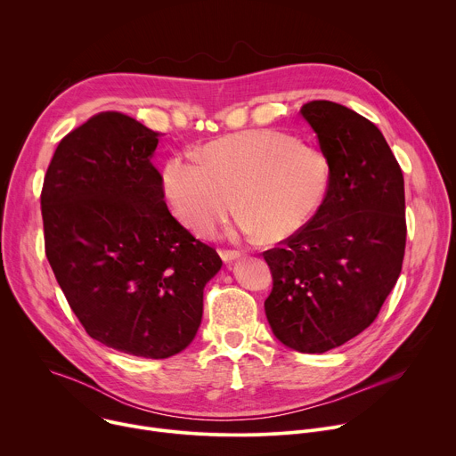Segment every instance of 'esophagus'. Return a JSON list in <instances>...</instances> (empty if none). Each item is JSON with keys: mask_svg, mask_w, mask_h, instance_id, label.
<instances>
[{"mask_svg": "<svg viewBox=\"0 0 456 456\" xmlns=\"http://www.w3.org/2000/svg\"><path fill=\"white\" fill-rule=\"evenodd\" d=\"M220 256L225 264H229V262H232V259L241 257V252L240 250H220Z\"/></svg>", "mask_w": 456, "mask_h": 456, "instance_id": "esophagus-1", "label": "esophagus"}]
</instances>
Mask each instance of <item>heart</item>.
I'll list each match as a JSON object with an SVG mask.
<instances>
[{"label": "heart", "instance_id": "obj_1", "mask_svg": "<svg viewBox=\"0 0 456 456\" xmlns=\"http://www.w3.org/2000/svg\"><path fill=\"white\" fill-rule=\"evenodd\" d=\"M329 183L327 153L274 129L222 137L204 146L200 160L178 155L164 169L169 202L200 236H213L234 206L241 232L281 241L314 216Z\"/></svg>", "mask_w": 456, "mask_h": 456}]
</instances>
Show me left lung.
Masks as SVG:
<instances>
[{"mask_svg":"<svg viewBox=\"0 0 456 456\" xmlns=\"http://www.w3.org/2000/svg\"><path fill=\"white\" fill-rule=\"evenodd\" d=\"M299 113L329 157L330 183L310 222L264 252L273 273L265 314L285 346L322 354L366 330L399 280L404 176L362 115L332 101H310Z\"/></svg>","mask_w":456,"mask_h":456,"instance_id":"8db88e82","label":"left lung"}]
</instances>
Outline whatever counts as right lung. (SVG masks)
Returning <instances> with one entry per match:
<instances>
[{
  "label": "right lung",
  "mask_w": 456,
  "mask_h": 456,
  "mask_svg": "<svg viewBox=\"0 0 456 456\" xmlns=\"http://www.w3.org/2000/svg\"><path fill=\"white\" fill-rule=\"evenodd\" d=\"M159 137L124 113H97L59 142L41 191L48 264L86 334L146 359L194 339L222 267L164 202Z\"/></svg>",
  "instance_id": "right-lung-1"
}]
</instances>
